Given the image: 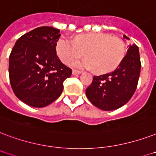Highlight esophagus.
Returning a JSON list of instances; mask_svg holds the SVG:
<instances>
[{"instance_id": "34e87169", "label": "esophagus", "mask_w": 156, "mask_h": 156, "mask_svg": "<svg viewBox=\"0 0 156 156\" xmlns=\"http://www.w3.org/2000/svg\"><path fill=\"white\" fill-rule=\"evenodd\" d=\"M80 73H81V72H80V71H76V70H73V71H72V74L74 75V76L80 75Z\"/></svg>"}]
</instances>
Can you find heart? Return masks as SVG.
Returning a JSON list of instances; mask_svg holds the SVG:
<instances>
[{
  "instance_id": "b5f03b06",
  "label": "heart",
  "mask_w": 156,
  "mask_h": 156,
  "mask_svg": "<svg viewBox=\"0 0 156 156\" xmlns=\"http://www.w3.org/2000/svg\"><path fill=\"white\" fill-rule=\"evenodd\" d=\"M59 58L66 64L84 55L86 58L76 61L72 66L76 68L94 69L102 74L112 72L121 62L125 49L121 40L101 32H92L76 37L74 41L62 37L56 44Z\"/></svg>"
}]
</instances>
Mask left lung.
I'll use <instances>...</instances> for the list:
<instances>
[{
    "label": "left lung",
    "mask_w": 156,
    "mask_h": 156,
    "mask_svg": "<svg viewBox=\"0 0 156 156\" xmlns=\"http://www.w3.org/2000/svg\"><path fill=\"white\" fill-rule=\"evenodd\" d=\"M124 39H129L124 35ZM141 71L138 47L129 45L127 54L113 72L94 76L86 89L88 99L103 111L118 109L126 104L137 89Z\"/></svg>",
    "instance_id": "obj_1"
}]
</instances>
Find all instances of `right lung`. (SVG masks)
I'll list each match as a JSON object with an SVG mask.
<instances>
[{
  "label": "right lung",
  "mask_w": 156,
  "mask_h": 156,
  "mask_svg": "<svg viewBox=\"0 0 156 156\" xmlns=\"http://www.w3.org/2000/svg\"><path fill=\"white\" fill-rule=\"evenodd\" d=\"M52 27H40L22 36L9 59V81L16 97L33 107H44L61 95L72 69L56 54L61 34Z\"/></svg>",
  "instance_id": "add662e5"
}]
</instances>
